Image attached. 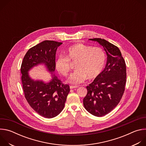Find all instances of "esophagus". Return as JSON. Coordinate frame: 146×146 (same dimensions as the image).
Listing matches in <instances>:
<instances>
[{"mask_svg":"<svg viewBox=\"0 0 146 146\" xmlns=\"http://www.w3.org/2000/svg\"><path fill=\"white\" fill-rule=\"evenodd\" d=\"M78 88L77 86H70V89H75V88Z\"/></svg>","mask_w":146,"mask_h":146,"instance_id":"34e87169","label":"esophagus"}]
</instances>
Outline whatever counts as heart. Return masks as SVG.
Wrapping results in <instances>:
<instances>
[{
  "label": "heart",
  "instance_id": "heart-1",
  "mask_svg": "<svg viewBox=\"0 0 146 146\" xmlns=\"http://www.w3.org/2000/svg\"><path fill=\"white\" fill-rule=\"evenodd\" d=\"M66 56H60L56 59L55 66L59 73L66 76L70 70V60H77V69L68 78V82L78 85L86 79H94L102 73L106 62L105 52L100 47H92L82 43H76L65 51Z\"/></svg>",
  "mask_w": 146,
  "mask_h": 146
}]
</instances>
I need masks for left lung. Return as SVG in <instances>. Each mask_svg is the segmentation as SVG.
<instances>
[{
	"label": "left lung",
	"instance_id": "1",
	"mask_svg": "<svg viewBox=\"0 0 146 146\" xmlns=\"http://www.w3.org/2000/svg\"><path fill=\"white\" fill-rule=\"evenodd\" d=\"M103 47L107 55L105 69L87 86V94L83 99L85 109L91 114L102 117L119 103L126 83V65L119 49L105 39L90 38Z\"/></svg>",
	"mask_w": 146,
	"mask_h": 146
}]
</instances>
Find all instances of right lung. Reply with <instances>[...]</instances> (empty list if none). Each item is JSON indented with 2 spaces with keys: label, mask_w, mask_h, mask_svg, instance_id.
Here are the masks:
<instances>
[{
  "label": "right lung",
  "mask_w": 146,
  "mask_h": 146,
  "mask_svg": "<svg viewBox=\"0 0 146 146\" xmlns=\"http://www.w3.org/2000/svg\"><path fill=\"white\" fill-rule=\"evenodd\" d=\"M62 44L45 40L32 47L24 57L21 68L23 90L27 102L38 114L47 118L56 117L64 109L70 91L69 85L62 84L54 74L56 51ZM40 65L44 66L52 75L48 82L35 80L30 77L29 72Z\"/></svg>",
  "instance_id": "right-lung-1"
}]
</instances>
